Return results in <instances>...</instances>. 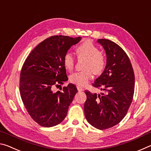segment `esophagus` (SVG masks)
<instances>
[{"label": "esophagus", "instance_id": "esophagus-1", "mask_svg": "<svg viewBox=\"0 0 151 151\" xmlns=\"http://www.w3.org/2000/svg\"><path fill=\"white\" fill-rule=\"evenodd\" d=\"M76 88H77V90L78 91H84V88H83V87H81V86H76Z\"/></svg>", "mask_w": 151, "mask_h": 151}]
</instances>
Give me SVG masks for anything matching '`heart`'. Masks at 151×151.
Segmentation results:
<instances>
[{
    "label": "heart",
    "mask_w": 151,
    "mask_h": 151,
    "mask_svg": "<svg viewBox=\"0 0 151 151\" xmlns=\"http://www.w3.org/2000/svg\"><path fill=\"white\" fill-rule=\"evenodd\" d=\"M76 52L78 58H85L83 65L85 70L76 72L69 77L70 83L78 86H85L93 78V74L100 75L106 67V58L101 52L99 48L88 40L84 41L76 47ZM75 59L69 51L63 55V63L65 68L72 70L75 66Z\"/></svg>",
    "instance_id": "obj_1"
}]
</instances>
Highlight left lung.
I'll return each mask as SVG.
<instances>
[{"label":"left lung","instance_id":"8db88e82","mask_svg":"<svg viewBox=\"0 0 151 151\" xmlns=\"http://www.w3.org/2000/svg\"><path fill=\"white\" fill-rule=\"evenodd\" d=\"M106 54L104 72L93 86L103 91L92 94L85 91V114L89 124L104 130L119 123L126 116L133 99L134 74L124 50L108 39H99Z\"/></svg>","mask_w":151,"mask_h":151}]
</instances>
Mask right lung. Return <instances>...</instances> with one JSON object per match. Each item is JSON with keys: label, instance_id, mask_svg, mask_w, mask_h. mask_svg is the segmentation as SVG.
I'll return each mask as SVG.
<instances>
[{"label": "right lung", "instance_id": "right-lung-1", "mask_svg": "<svg viewBox=\"0 0 151 151\" xmlns=\"http://www.w3.org/2000/svg\"><path fill=\"white\" fill-rule=\"evenodd\" d=\"M81 39L80 37L62 35L48 37L31 51L22 65L20 96L30 116L40 126H56L67 114L77 93L76 86L70 83L64 86L62 91L55 92L54 89L68 81L63 55Z\"/></svg>", "mask_w": 151, "mask_h": 151}]
</instances>
